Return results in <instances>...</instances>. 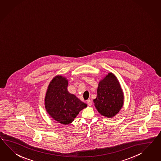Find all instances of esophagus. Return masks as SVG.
<instances>
[{"mask_svg":"<svg viewBox=\"0 0 161 161\" xmlns=\"http://www.w3.org/2000/svg\"><path fill=\"white\" fill-rule=\"evenodd\" d=\"M86 103L88 104V106H91V105H92V102L91 100H90V99H88V100L86 101Z\"/></svg>","mask_w":161,"mask_h":161,"instance_id":"1","label":"esophagus"}]
</instances>
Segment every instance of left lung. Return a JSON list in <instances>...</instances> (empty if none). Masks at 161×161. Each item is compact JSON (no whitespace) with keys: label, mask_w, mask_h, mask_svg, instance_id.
<instances>
[{"label":"left lung","mask_w":161,"mask_h":161,"mask_svg":"<svg viewBox=\"0 0 161 161\" xmlns=\"http://www.w3.org/2000/svg\"><path fill=\"white\" fill-rule=\"evenodd\" d=\"M94 102L98 112L106 118H113L122 109L124 102L123 92L113 73H109L99 82L97 97Z\"/></svg>","instance_id":"8db88e82"}]
</instances>
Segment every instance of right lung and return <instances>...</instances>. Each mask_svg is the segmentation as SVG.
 <instances>
[{"label": "right lung", "instance_id": "right-lung-1", "mask_svg": "<svg viewBox=\"0 0 161 161\" xmlns=\"http://www.w3.org/2000/svg\"><path fill=\"white\" fill-rule=\"evenodd\" d=\"M68 80L56 75L48 86L45 98L47 114L56 122L67 125L74 121L81 110L87 105L67 91Z\"/></svg>", "mask_w": 161, "mask_h": 161}]
</instances>
